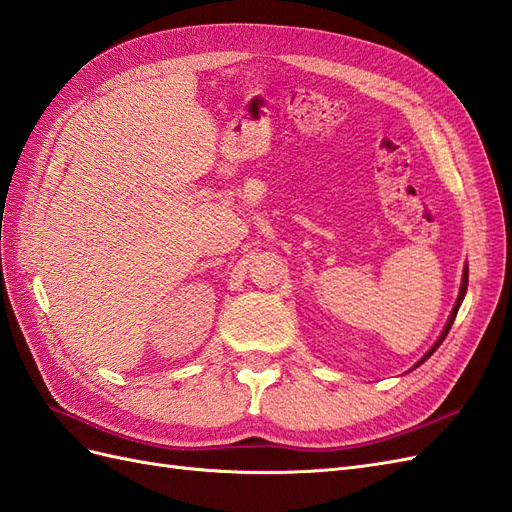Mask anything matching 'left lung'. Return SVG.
I'll use <instances>...</instances> for the list:
<instances>
[{"label": "left lung", "instance_id": "8db88e82", "mask_svg": "<svg viewBox=\"0 0 512 512\" xmlns=\"http://www.w3.org/2000/svg\"><path fill=\"white\" fill-rule=\"evenodd\" d=\"M467 279H469V268H467V264H465V268H463V279H461V290H458V298H456V303H454V307H452V313H450V318H448V322H445V326H443V331H441V335H439V339L435 344H432V348L426 352V355L419 359L415 365H413V370L415 368H419V365H422L432 352H435L439 346H441V342L445 339V335L450 333V329H452V324H454V318H456V313H458V307H461V303H463V298H465V294H467Z\"/></svg>", "mask_w": 512, "mask_h": 512}]
</instances>
